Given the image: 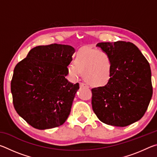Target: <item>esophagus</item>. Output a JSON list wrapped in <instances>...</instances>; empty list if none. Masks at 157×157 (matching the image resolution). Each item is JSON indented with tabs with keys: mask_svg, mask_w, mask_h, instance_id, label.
<instances>
[{
	"mask_svg": "<svg viewBox=\"0 0 157 157\" xmlns=\"http://www.w3.org/2000/svg\"><path fill=\"white\" fill-rule=\"evenodd\" d=\"M79 86L84 87V86H88L86 84H84V82H79Z\"/></svg>",
	"mask_w": 157,
	"mask_h": 157,
	"instance_id": "esophagus-1",
	"label": "esophagus"
}]
</instances>
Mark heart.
<instances>
[{"label":"heart","mask_w":157,"mask_h":157,"mask_svg":"<svg viewBox=\"0 0 157 157\" xmlns=\"http://www.w3.org/2000/svg\"><path fill=\"white\" fill-rule=\"evenodd\" d=\"M112 71V61L105 50L83 48L76 52L74 63L68 66L69 75L78 78L83 73L87 83L94 86H104L109 80Z\"/></svg>","instance_id":"b5f03b06"}]
</instances>
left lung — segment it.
<instances>
[{"label": "left lung", "mask_w": 157, "mask_h": 157, "mask_svg": "<svg viewBox=\"0 0 157 157\" xmlns=\"http://www.w3.org/2000/svg\"><path fill=\"white\" fill-rule=\"evenodd\" d=\"M112 61L109 80L104 86L91 89L92 108L102 123L125 127L140 120L152 96L150 64L131 42H101Z\"/></svg>", "instance_id": "8db88e82"}]
</instances>
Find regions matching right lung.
<instances>
[{"mask_svg": "<svg viewBox=\"0 0 157 157\" xmlns=\"http://www.w3.org/2000/svg\"><path fill=\"white\" fill-rule=\"evenodd\" d=\"M74 52L68 45L39 46L16 65L11 81L13 105L34 128H54L68 118L79 88V83L65 78Z\"/></svg>", "mask_w": 157, "mask_h": 157, "instance_id": "add662e5", "label": "right lung"}]
</instances>
